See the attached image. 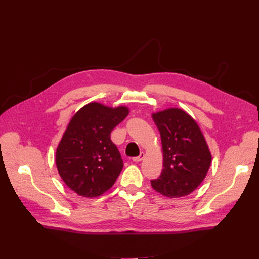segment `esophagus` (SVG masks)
I'll list each match as a JSON object with an SVG mask.
<instances>
[{"instance_id": "1", "label": "esophagus", "mask_w": 259, "mask_h": 259, "mask_svg": "<svg viewBox=\"0 0 259 259\" xmlns=\"http://www.w3.org/2000/svg\"><path fill=\"white\" fill-rule=\"evenodd\" d=\"M144 157H145V155H144V153H140V155L138 156V157H134L132 160L134 161V162H140V161H142L143 159H144Z\"/></svg>"}]
</instances>
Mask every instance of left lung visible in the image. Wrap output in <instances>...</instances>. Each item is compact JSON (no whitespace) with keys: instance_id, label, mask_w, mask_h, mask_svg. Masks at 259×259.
Listing matches in <instances>:
<instances>
[{"instance_id":"8db88e82","label":"left lung","mask_w":259,"mask_h":259,"mask_svg":"<svg viewBox=\"0 0 259 259\" xmlns=\"http://www.w3.org/2000/svg\"><path fill=\"white\" fill-rule=\"evenodd\" d=\"M160 131L164 169L152 187L169 198L193 193L207 175L211 154L195 120L179 108H169L153 115Z\"/></svg>"}]
</instances>
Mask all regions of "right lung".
<instances>
[{"label":"right lung","mask_w":259,"mask_h":259,"mask_svg":"<svg viewBox=\"0 0 259 259\" xmlns=\"http://www.w3.org/2000/svg\"><path fill=\"white\" fill-rule=\"evenodd\" d=\"M129 114L125 106L92 102L72 117L56 151V167L66 186L93 198L114 186L124 165L110 133Z\"/></svg>","instance_id":"right-lung-1"}]
</instances>
